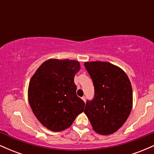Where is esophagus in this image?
Segmentation results:
<instances>
[{
    "label": "esophagus",
    "instance_id": "esophagus-1",
    "mask_svg": "<svg viewBox=\"0 0 154 154\" xmlns=\"http://www.w3.org/2000/svg\"><path fill=\"white\" fill-rule=\"evenodd\" d=\"M82 99L83 100V101H85V96H83L82 98Z\"/></svg>",
    "mask_w": 154,
    "mask_h": 154
}]
</instances>
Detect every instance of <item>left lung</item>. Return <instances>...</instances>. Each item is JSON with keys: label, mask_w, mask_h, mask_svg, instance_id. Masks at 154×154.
I'll list each match as a JSON object with an SVG mask.
<instances>
[{"label": "left lung", "mask_w": 154, "mask_h": 154, "mask_svg": "<svg viewBox=\"0 0 154 154\" xmlns=\"http://www.w3.org/2000/svg\"><path fill=\"white\" fill-rule=\"evenodd\" d=\"M94 85L93 100L84 112L97 133L108 135L117 131L128 119L132 106V85L119 67L109 62H85Z\"/></svg>", "instance_id": "8db88e82"}]
</instances>
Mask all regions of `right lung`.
<instances>
[{
    "mask_svg": "<svg viewBox=\"0 0 154 154\" xmlns=\"http://www.w3.org/2000/svg\"><path fill=\"white\" fill-rule=\"evenodd\" d=\"M80 69L75 60H47L32 77L28 99L35 116L47 129L54 132L69 128L84 110V101L76 94L74 82Z\"/></svg>",
    "mask_w": 154,
    "mask_h": 154,
    "instance_id": "1",
    "label": "right lung"
}]
</instances>
